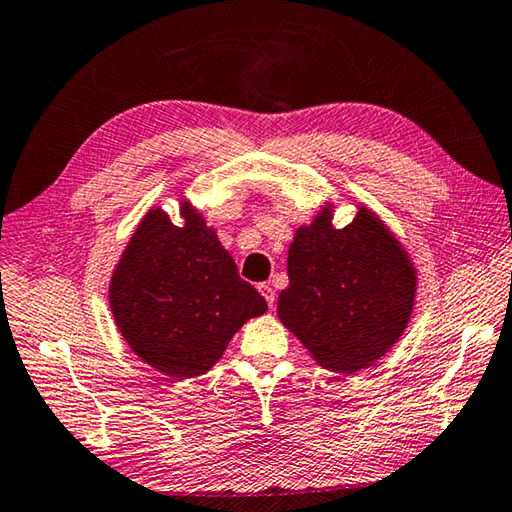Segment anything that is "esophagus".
I'll list each match as a JSON object with an SVG mask.
<instances>
[{"label": "esophagus", "instance_id": "esophagus-1", "mask_svg": "<svg viewBox=\"0 0 512 512\" xmlns=\"http://www.w3.org/2000/svg\"><path fill=\"white\" fill-rule=\"evenodd\" d=\"M258 292L265 296V301H267V305L269 307H274V303H276V292H274V287L272 285H258Z\"/></svg>", "mask_w": 512, "mask_h": 512}]
</instances>
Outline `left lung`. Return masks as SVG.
I'll list each match as a JSON object with an SVG mask.
<instances>
[{
  "label": "left lung",
  "instance_id": "left-lung-1",
  "mask_svg": "<svg viewBox=\"0 0 512 512\" xmlns=\"http://www.w3.org/2000/svg\"><path fill=\"white\" fill-rule=\"evenodd\" d=\"M327 202L296 229L289 287L278 318L323 368L354 374L390 352L410 323L417 269L392 229L359 202L350 225H332Z\"/></svg>",
  "mask_w": 512,
  "mask_h": 512
}]
</instances>
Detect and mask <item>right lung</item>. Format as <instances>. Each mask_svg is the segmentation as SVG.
<instances>
[{
  "mask_svg": "<svg viewBox=\"0 0 512 512\" xmlns=\"http://www.w3.org/2000/svg\"><path fill=\"white\" fill-rule=\"evenodd\" d=\"M180 220L151 207L113 269L109 305L122 339L173 379L209 372L265 298L238 276L214 227L182 196Z\"/></svg>",
  "mask_w": 512,
  "mask_h": 512,
  "instance_id": "add662e5",
  "label": "right lung"
}]
</instances>
